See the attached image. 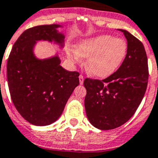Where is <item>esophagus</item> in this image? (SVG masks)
<instances>
[{
    "instance_id": "34e87169",
    "label": "esophagus",
    "mask_w": 158,
    "mask_h": 158,
    "mask_svg": "<svg viewBox=\"0 0 158 158\" xmlns=\"http://www.w3.org/2000/svg\"><path fill=\"white\" fill-rule=\"evenodd\" d=\"M79 84H84V76H83V75H79Z\"/></svg>"
}]
</instances>
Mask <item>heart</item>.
<instances>
[{"label":"heart","mask_w":158,"mask_h":158,"mask_svg":"<svg viewBox=\"0 0 158 158\" xmlns=\"http://www.w3.org/2000/svg\"><path fill=\"white\" fill-rule=\"evenodd\" d=\"M68 54L75 62H79L82 57L87 58L85 67L88 72L97 78H106L123 63L127 54V44L124 40L101 35L84 40L76 50H69Z\"/></svg>","instance_id":"obj_1"}]
</instances>
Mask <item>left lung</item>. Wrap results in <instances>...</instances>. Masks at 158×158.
<instances>
[{"label":"left lung","instance_id":"left-lung-1","mask_svg":"<svg viewBox=\"0 0 158 158\" xmlns=\"http://www.w3.org/2000/svg\"><path fill=\"white\" fill-rule=\"evenodd\" d=\"M127 41V55L118 69L108 78L84 79V107L90 123L101 130L114 129L135 114L148 82V57L143 43L119 29Z\"/></svg>","mask_w":158,"mask_h":158}]
</instances>
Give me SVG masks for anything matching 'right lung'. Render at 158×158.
I'll use <instances>...</instances> for the list:
<instances>
[{
    "label": "right lung",
    "instance_id": "right-lung-1",
    "mask_svg": "<svg viewBox=\"0 0 158 158\" xmlns=\"http://www.w3.org/2000/svg\"><path fill=\"white\" fill-rule=\"evenodd\" d=\"M60 26L44 25L24 31L7 60V82L12 102L19 114L36 126L55 123L79 84V73L63 69L58 55L40 60L34 54L39 40L64 46V35L57 31Z\"/></svg>",
    "mask_w": 158,
    "mask_h": 158
}]
</instances>
